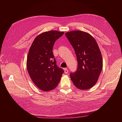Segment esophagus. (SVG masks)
<instances>
[{
	"label": "esophagus",
	"instance_id": "esophagus-1",
	"mask_svg": "<svg viewBox=\"0 0 122 122\" xmlns=\"http://www.w3.org/2000/svg\"><path fill=\"white\" fill-rule=\"evenodd\" d=\"M64 71H65V73L66 74H67L68 73L69 71H68V70L67 68H65V69H64Z\"/></svg>",
	"mask_w": 122,
	"mask_h": 122
}]
</instances>
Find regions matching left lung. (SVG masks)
Masks as SVG:
<instances>
[{
	"label": "left lung",
	"mask_w": 122,
	"mask_h": 122,
	"mask_svg": "<svg viewBox=\"0 0 122 122\" xmlns=\"http://www.w3.org/2000/svg\"><path fill=\"white\" fill-rule=\"evenodd\" d=\"M65 35L74 49L78 63L77 71L70 73V78L77 88L89 89L97 82L103 68L98 44L93 36L84 31L74 30Z\"/></svg>",
	"instance_id": "8db88e82"
}]
</instances>
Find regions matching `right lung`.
<instances>
[{"mask_svg":"<svg viewBox=\"0 0 122 122\" xmlns=\"http://www.w3.org/2000/svg\"><path fill=\"white\" fill-rule=\"evenodd\" d=\"M64 32L50 30L42 33L35 39L29 48L26 67L36 86L43 91H49L57 86L64 70L58 68L52 52L55 41Z\"/></svg>","mask_w":122,"mask_h":122,"instance_id":"add662e5","label":"right lung"}]
</instances>
